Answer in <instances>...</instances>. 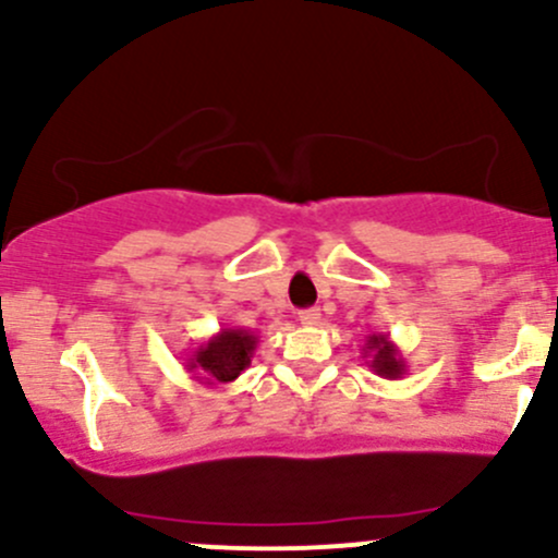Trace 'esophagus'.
I'll list each match as a JSON object with an SVG mask.
<instances>
[{
	"label": "esophagus",
	"instance_id": "obj_1",
	"mask_svg": "<svg viewBox=\"0 0 558 558\" xmlns=\"http://www.w3.org/2000/svg\"><path fill=\"white\" fill-rule=\"evenodd\" d=\"M296 318H300L302 326H318L320 324V311H318V307H307V311H300Z\"/></svg>",
	"mask_w": 558,
	"mask_h": 558
}]
</instances>
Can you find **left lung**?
I'll return each instance as SVG.
<instances>
[{
    "label": "left lung",
    "mask_w": 558,
    "mask_h": 558,
    "mask_svg": "<svg viewBox=\"0 0 558 558\" xmlns=\"http://www.w3.org/2000/svg\"><path fill=\"white\" fill-rule=\"evenodd\" d=\"M364 359H369L367 367H373L375 375L386 380H397L408 373V364H404L402 353L393 345L388 335H373L367 337V345H364Z\"/></svg>",
    "instance_id": "8db88e82"
}]
</instances>
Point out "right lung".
<instances>
[{"mask_svg":"<svg viewBox=\"0 0 558 558\" xmlns=\"http://www.w3.org/2000/svg\"><path fill=\"white\" fill-rule=\"evenodd\" d=\"M258 345V335L243 326H229L216 331L210 340L196 345V351L185 359V369L194 380L207 386H223L240 378L243 369L251 367L253 351Z\"/></svg>","mask_w":558,"mask_h":558,"instance_id":"right-lung-1","label":"right lung"}]
</instances>
